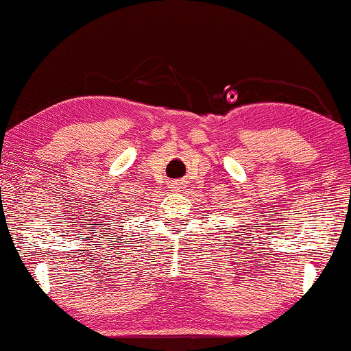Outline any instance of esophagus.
Here are the masks:
<instances>
[{
	"instance_id": "1",
	"label": "esophagus",
	"mask_w": 351,
	"mask_h": 351,
	"mask_svg": "<svg viewBox=\"0 0 351 351\" xmlns=\"http://www.w3.org/2000/svg\"><path fill=\"white\" fill-rule=\"evenodd\" d=\"M171 188H173V191H178V189H180V184H178V183H173V184H171Z\"/></svg>"
}]
</instances>
